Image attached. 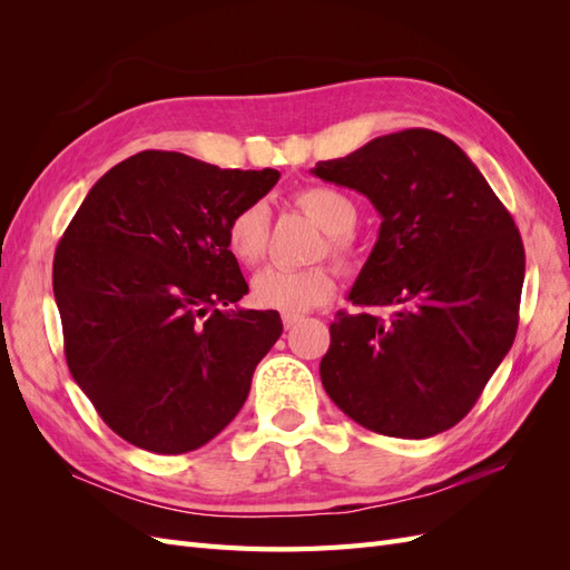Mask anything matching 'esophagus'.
Returning <instances> with one entry per match:
<instances>
[{
  "instance_id": "esophagus-1",
  "label": "esophagus",
  "mask_w": 570,
  "mask_h": 570,
  "mask_svg": "<svg viewBox=\"0 0 570 570\" xmlns=\"http://www.w3.org/2000/svg\"><path fill=\"white\" fill-rule=\"evenodd\" d=\"M299 321H302L299 314H289V312L283 314V325H285V327H295Z\"/></svg>"
}]
</instances>
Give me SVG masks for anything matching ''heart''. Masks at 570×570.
Here are the masks:
<instances>
[{
	"label": "heart",
	"mask_w": 570,
	"mask_h": 570,
	"mask_svg": "<svg viewBox=\"0 0 570 570\" xmlns=\"http://www.w3.org/2000/svg\"><path fill=\"white\" fill-rule=\"evenodd\" d=\"M299 209L312 216L327 233V252L342 266L358 264V247L354 245L352 230L356 226V204L335 187H306L295 195ZM271 214L264 202H252L235 212L226 228V243L230 254L243 266H256L268 249ZM335 275L333 268L318 264L306 268L266 266L252 281V297L258 306L278 308V312L302 314L321 306L333 297Z\"/></svg>",
	"instance_id": "b5f03b06"
}]
</instances>
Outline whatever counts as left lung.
Here are the masks:
<instances>
[{
  "mask_svg": "<svg viewBox=\"0 0 570 570\" xmlns=\"http://www.w3.org/2000/svg\"><path fill=\"white\" fill-rule=\"evenodd\" d=\"M312 174L366 195L383 218L350 292L361 312L331 323L327 396L373 433H444L513 344L525 278L519 228L465 151L435 130L375 137Z\"/></svg>",
  "mask_w": 570,
  "mask_h": 570,
  "instance_id": "1",
  "label": "left lung"
}]
</instances>
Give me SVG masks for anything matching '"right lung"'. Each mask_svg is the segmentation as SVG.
Here are the masks:
<instances>
[{"label":"right lung","mask_w":570,"mask_h":570,"mask_svg":"<svg viewBox=\"0 0 570 570\" xmlns=\"http://www.w3.org/2000/svg\"><path fill=\"white\" fill-rule=\"evenodd\" d=\"M278 178L147 149L107 170L68 223L51 273L66 364L126 442L185 454L243 409L283 323L235 306L249 285L226 228Z\"/></svg>","instance_id":"right-lung-1"}]
</instances>
